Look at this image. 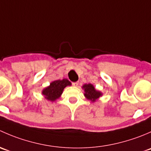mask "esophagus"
Wrapping results in <instances>:
<instances>
[{
	"label": "esophagus",
	"instance_id": "34e87169",
	"mask_svg": "<svg viewBox=\"0 0 151 151\" xmlns=\"http://www.w3.org/2000/svg\"><path fill=\"white\" fill-rule=\"evenodd\" d=\"M78 84H79L78 82H75V83H72V85H74V86H75V87L78 86Z\"/></svg>",
	"mask_w": 151,
	"mask_h": 151
}]
</instances>
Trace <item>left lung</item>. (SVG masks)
Returning <instances> with one entry per match:
<instances>
[{"mask_svg": "<svg viewBox=\"0 0 151 151\" xmlns=\"http://www.w3.org/2000/svg\"><path fill=\"white\" fill-rule=\"evenodd\" d=\"M83 88L85 89V97L91 101H95L101 96V93L96 91L93 85L91 84H85L83 85Z\"/></svg>", "mask_w": 151, "mask_h": 151, "instance_id": "obj_1", "label": "left lung"}]
</instances>
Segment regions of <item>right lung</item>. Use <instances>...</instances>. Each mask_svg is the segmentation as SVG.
<instances>
[{"mask_svg": "<svg viewBox=\"0 0 151 151\" xmlns=\"http://www.w3.org/2000/svg\"><path fill=\"white\" fill-rule=\"evenodd\" d=\"M71 83L66 79H63L62 80H55L50 83V85L44 89L42 91V94L45 96L47 100L50 101H55L60 97L63 93V89L68 85H71Z\"/></svg>", "mask_w": 151, "mask_h": 151, "instance_id": "add662e5", "label": "right lung"}]
</instances>
